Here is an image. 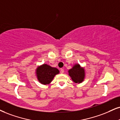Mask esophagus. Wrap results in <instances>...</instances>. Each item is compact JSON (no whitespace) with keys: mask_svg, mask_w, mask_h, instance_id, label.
Wrapping results in <instances>:
<instances>
[{"mask_svg":"<svg viewBox=\"0 0 120 120\" xmlns=\"http://www.w3.org/2000/svg\"><path fill=\"white\" fill-rule=\"evenodd\" d=\"M60 73H64V69H63V68H60Z\"/></svg>","mask_w":120,"mask_h":120,"instance_id":"obj_1","label":"esophagus"}]
</instances>
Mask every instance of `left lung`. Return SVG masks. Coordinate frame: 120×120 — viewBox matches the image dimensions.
I'll return each instance as SVG.
<instances>
[{"instance_id": "left-lung-1", "label": "left lung", "mask_w": 120, "mask_h": 120, "mask_svg": "<svg viewBox=\"0 0 120 120\" xmlns=\"http://www.w3.org/2000/svg\"><path fill=\"white\" fill-rule=\"evenodd\" d=\"M69 75L74 82L81 83L85 78V69L80 67L79 64H76L72 69L68 71Z\"/></svg>"}]
</instances>
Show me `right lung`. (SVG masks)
<instances>
[{
  "mask_svg": "<svg viewBox=\"0 0 120 120\" xmlns=\"http://www.w3.org/2000/svg\"><path fill=\"white\" fill-rule=\"evenodd\" d=\"M37 76L39 82L43 85H48L53 80L54 77L58 74L59 70L47 64H43L37 69Z\"/></svg>",
  "mask_w": 120,
  "mask_h": 120,
  "instance_id": "obj_1",
  "label": "right lung"
}]
</instances>
